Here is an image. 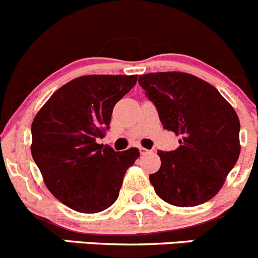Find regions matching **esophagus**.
<instances>
[{
    "label": "esophagus",
    "instance_id": "34e87169",
    "mask_svg": "<svg viewBox=\"0 0 258 258\" xmlns=\"http://www.w3.org/2000/svg\"><path fill=\"white\" fill-rule=\"evenodd\" d=\"M139 150H140V152H141L142 155H145V154H147V152H150L149 150H146V149H144V147H139Z\"/></svg>",
    "mask_w": 258,
    "mask_h": 258
}]
</instances>
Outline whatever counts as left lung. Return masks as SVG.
I'll return each instance as SVG.
<instances>
[{"label": "left lung", "mask_w": 258, "mask_h": 258, "mask_svg": "<svg viewBox=\"0 0 258 258\" xmlns=\"http://www.w3.org/2000/svg\"><path fill=\"white\" fill-rule=\"evenodd\" d=\"M167 131L181 136L174 151H157L159 171L150 175L155 192L176 207L211 201L238 160L239 124L233 107L203 79L181 72L140 76Z\"/></svg>", "instance_id": "1"}]
</instances>
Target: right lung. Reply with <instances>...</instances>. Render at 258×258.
Returning a JSON list of instances; mask_svg holds the SVG:
<instances>
[{
    "instance_id": "1",
    "label": "right lung",
    "mask_w": 258,
    "mask_h": 258,
    "mask_svg": "<svg viewBox=\"0 0 258 258\" xmlns=\"http://www.w3.org/2000/svg\"><path fill=\"white\" fill-rule=\"evenodd\" d=\"M137 76H84L57 89L31 124V155L45 185L64 206L98 213L117 201L136 147L116 152L97 144L109 130L113 107Z\"/></svg>"
}]
</instances>
